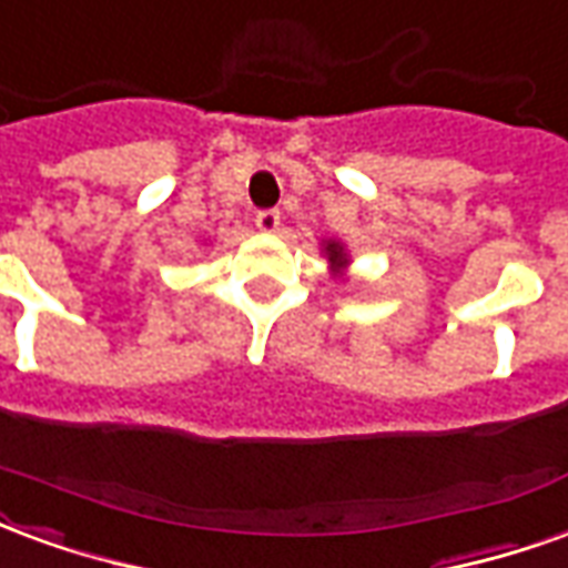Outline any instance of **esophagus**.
Wrapping results in <instances>:
<instances>
[{
    "instance_id": "obj_1",
    "label": "esophagus",
    "mask_w": 568,
    "mask_h": 568,
    "mask_svg": "<svg viewBox=\"0 0 568 568\" xmlns=\"http://www.w3.org/2000/svg\"><path fill=\"white\" fill-rule=\"evenodd\" d=\"M280 222H283L280 210L255 212V224H258V231H264V234H276V231H280Z\"/></svg>"
}]
</instances>
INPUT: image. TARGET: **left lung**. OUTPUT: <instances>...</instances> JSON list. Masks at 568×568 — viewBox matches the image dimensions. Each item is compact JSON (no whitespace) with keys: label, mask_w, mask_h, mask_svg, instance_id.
<instances>
[{"label":"left lung","mask_w":568,"mask_h":568,"mask_svg":"<svg viewBox=\"0 0 568 568\" xmlns=\"http://www.w3.org/2000/svg\"><path fill=\"white\" fill-rule=\"evenodd\" d=\"M325 255H328V264H332V271L341 276L344 273V267L349 264V255H346L344 243H337V240H325Z\"/></svg>","instance_id":"1"}]
</instances>
